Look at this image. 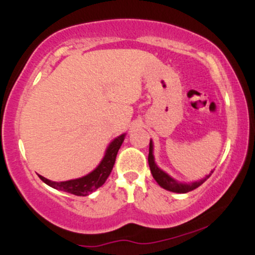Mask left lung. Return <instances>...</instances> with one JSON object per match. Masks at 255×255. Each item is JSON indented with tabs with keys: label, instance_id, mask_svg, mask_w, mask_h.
Returning a JSON list of instances; mask_svg holds the SVG:
<instances>
[{
	"label": "left lung",
	"instance_id": "left-lung-1",
	"mask_svg": "<svg viewBox=\"0 0 255 255\" xmlns=\"http://www.w3.org/2000/svg\"><path fill=\"white\" fill-rule=\"evenodd\" d=\"M148 165H150V170L152 176H153L154 180L157 181V183L159 184L162 188L166 189V191H170L174 193H187L191 192L193 189L198 188L199 186H201L205 181L207 180L213 171H211V174L206 175V177H204L203 180L200 181H195V182L192 183H181L178 181L172 178L171 176H169L166 172H164L162 169H159L157 166L156 163H154V157H153V144L152 141H150V151H148Z\"/></svg>",
	"mask_w": 255,
	"mask_h": 255
}]
</instances>
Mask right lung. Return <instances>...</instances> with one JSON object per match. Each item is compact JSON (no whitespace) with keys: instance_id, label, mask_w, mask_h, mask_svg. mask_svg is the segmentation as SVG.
<instances>
[{"instance_id":"obj_1","label":"right lung","mask_w":255,"mask_h":255,"mask_svg":"<svg viewBox=\"0 0 255 255\" xmlns=\"http://www.w3.org/2000/svg\"><path fill=\"white\" fill-rule=\"evenodd\" d=\"M125 135L126 134H122V135L118 136L110 142L107 151H105V156L102 159V162L99 163V165L95 170L87 174L86 176L75 178V180L63 181V182L50 181L48 178L43 177L42 175H38V176H39V178L44 183L52 187V188L57 189V191L71 193V194L79 195V197H86V195L95 192L96 189H98L99 187L103 186L107 178L109 177L110 172L114 168V164H115L118 152L125 140Z\"/></svg>"}]
</instances>
